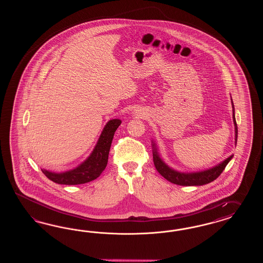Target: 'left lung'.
I'll use <instances>...</instances> for the list:
<instances>
[{
    "label": "left lung",
    "mask_w": 263,
    "mask_h": 263,
    "mask_svg": "<svg viewBox=\"0 0 263 263\" xmlns=\"http://www.w3.org/2000/svg\"><path fill=\"white\" fill-rule=\"evenodd\" d=\"M232 110H233L232 118H233V122L235 125V142H237V131L238 130H237V124H236L235 116H234L233 103H232ZM152 145H153V162H154V166L158 171V173L164 178H166L167 181L176 184V185H181V186H200V185H204V184L210 183V182L214 181L216 178H218L219 175L223 173L224 167L232 158V156H231L228 159L224 160L223 163L219 164L218 166L206 170V171H203V172L183 174V173H178L175 170L167 167V165L160 158L158 153L156 152L155 144L153 143Z\"/></svg>",
    "instance_id": "1"
}]
</instances>
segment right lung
Masks as SVG:
<instances>
[{
	"label": "right lung",
	"instance_id": "right-lung-1",
	"mask_svg": "<svg viewBox=\"0 0 263 263\" xmlns=\"http://www.w3.org/2000/svg\"><path fill=\"white\" fill-rule=\"evenodd\" d=\"M120 123V120H111L106 124L93 152L79 167L62 174L51 173L46 170H41L42 173L53 182L64 185H78L95 180L107 166L111 141Z\"/></svg>",
	"mask_w": 263,
	"mask_h": 263
}]
</instances>
